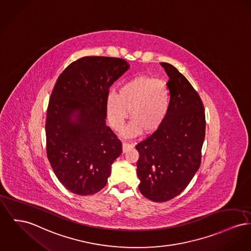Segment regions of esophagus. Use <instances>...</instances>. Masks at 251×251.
<instances>
[{"label": "esophagus", "instance_id": "1", "mask_svg": "<svg viewBox=\"0 0 251 251\" xmlns=\"http://www.w3.org/2000/svg\"><path fill=\"white\" fill-rule=\"evenodd\" d=\"M131 148H133V144L128 143V142H123V143H122V150H123V152L127 151H128L129 149H131Z\"/></svg>", "mask_w": 251, "mask_h": 251}]
</instances>
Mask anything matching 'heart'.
<instances>
[{"label":"heart","instance_id":"obj_1","mask_svg":"<svg viewBox=\"0 0 251 251\" xmlns=\"http://www.w3.org/2000/svg\"><path fill=\"white\" fill-rule=\"evenodd\" d=\"M170 103L171 92L165 81L151 75H138L123 83L118 94H108L106 111L116 131L122 130L130 111L132 122L126 133H151L162 126Z\"/></svg>","mask_w":251,"mask_h":251}]
</instances>
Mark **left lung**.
<instances>
[{
	"label": "left lung",
	"instance_id": "8db88e82",
	"mask_svg": "<svg viewBox=\"0 0 251 251\" xmlns=\"http://www.w3.org/2000/svg\"><path fill=\"white\" fill-rule=\"evenodd\" d=\"M161 65L170 77V110L162 126L135 146L138 188L153 202L169 201L187 188L200 167L206 133L200 96L175 66Z\"/></svg>",
	"mask_w": 251,
	"mask_h": 251
}]
</instances>
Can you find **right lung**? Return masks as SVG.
I'll use <instances>...</instances> for the list:
<instances>
[{
    "instance_id": "right-lung-1",
    "label": "right lung",
    "mask_w": 251,
    "mask_h": 251,
    "mask_svg": "<svg viewBox=\"0 0 251 251\" xmlns=\"http://www.w3.org/2000/svg\"><path fill=\"white\" fill-rule=\"evenodd\" d=\"M130 64L123 59L83 57L59 75L45 123L46 153L59 182L71 192L102 190L122 144L105 123L109 88Z\"/></svg>"
}]
</instances>
